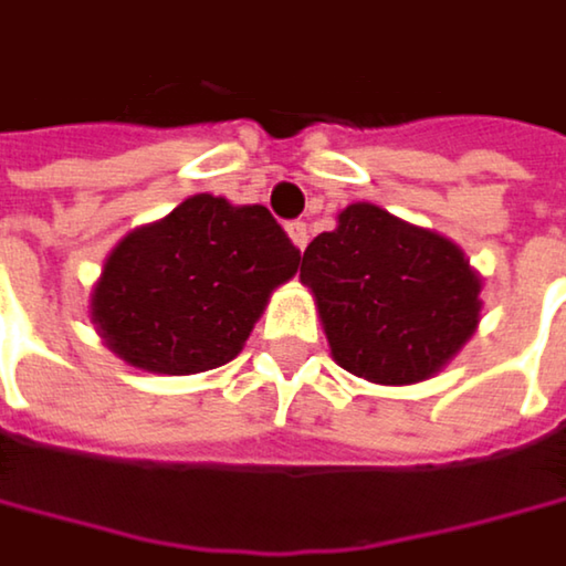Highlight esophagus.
<instances>
[{
	"instance_id": "34e87169",
	"label": "esophagus",
	"mask_w": 566,
	"mask_h": 566,
	"mask_svg": "<svg viewBox=\"0 0 566 566\" xmlns=\"http://www.w3.org/2000/svg\"><path fill=\"white\" fill-rule=\"evenodd\" d=\"M287 235H291V242L304 252V245H307V222H287Z\"/></svg>"
}]
</instances>
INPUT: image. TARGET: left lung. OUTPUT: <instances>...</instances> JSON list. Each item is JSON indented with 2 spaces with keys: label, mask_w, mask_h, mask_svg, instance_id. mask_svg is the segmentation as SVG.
<instances>
[{
  "label": "left lung",
  "mask_w": 566,
  "mask_h": 566,
  "mask_svg": "<svg viewBox=\"0 0 566 566\" xmlns=\"http://www.w3.org/2000/svg\"><path fill=\"white\" fill-rule=\"evenodd\" d=\"M334 360L402 387L442 370L479 327L482 279L465 252L380 206L354 202L301 259Z\"/></svg>",
  "instance_id": "1"
}]
</instances>
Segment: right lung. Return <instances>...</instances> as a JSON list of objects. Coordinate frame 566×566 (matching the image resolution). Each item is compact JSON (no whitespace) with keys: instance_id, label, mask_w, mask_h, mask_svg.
I'll return each mask as SVG.
<instances>
[{"instance_id":"obj_1","label":"right lung","mask_w":566,"mask_h":566,"mask_svg":"<svg viewBox=\"0 0 566 566\" xmlns=\"http://www.w3.org/2000/svg\"><path fill=\"white\" fill-rule=\"evenodd\" d=\"M297 262L301 252L265 206L199 192L114 245L91 291V321L140 370H216L245 347Z\"/></svg>"}]
</instances>
